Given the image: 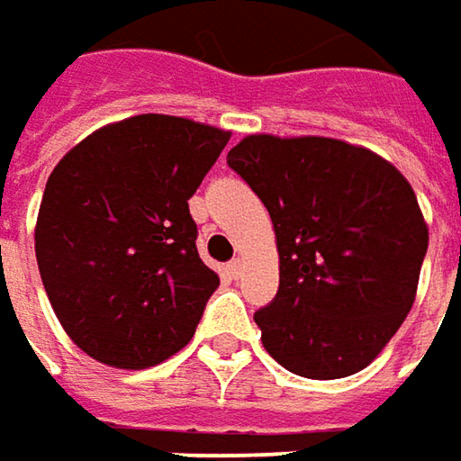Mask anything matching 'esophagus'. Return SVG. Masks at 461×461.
<instances>
[{
  "label": "esophagus",
  "instance_id": "obj_1",
  "mask_svg": "<svg viewBox=\"0 0 461 461\" xmlns=\"http://www.w3.org/2000/svg\"><path fill=\"white\" fill-rule=\"evenodd\" d=\"M230 273L234 276V278H240V276H242V258H234V260L230 262Z\"/></svg>",
  "mask_w": 461,
  "mask_h": 461
}]
</instances>
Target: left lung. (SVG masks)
Listing matches in <instances>:
<instances>
[{"label": "left lung", "instance_id": "8db88e82", "mask_svg": "<svg viewBox=\"0 0 461 461\" xmlns=\"http://www.w3.org/2000/svg\"><path fill=\"white\" fill-rule=\"evenodd\" d=\"M227 163L265 203L278 245V295L255 313L262 347L311 380L365 370L419 291L429 224L411 183L334 137L247 135Z\"/></svg>", "mask_w": 461, "mask_h": 461}]
</instances>
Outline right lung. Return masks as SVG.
I'll list each match as a JSON object with an SVG mask.
<instances>
[{"label": "right lung", "mask_w": 461, "mask_h": 461, "mask_svg": "<svg viewBox=\"0 0 461 461\" xmlns=\"http://www.w3.org/2000/svg\"><path fill=\"white\" fill-rule=\"evenodd\" d=\"M231 132L170 114L104 124L45 183L35 258L73 344L120 370L191 341L219 276L196 249L188 199Z\"/></svg>", "instance_id": "add662e5"}]
</instances>
